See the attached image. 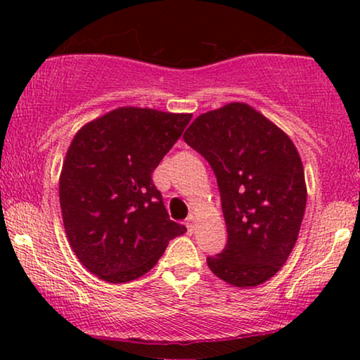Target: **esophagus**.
Instances as JSON below:
<instances>
[{"label": "esophagus", "mask_w": 360, "mask_h": 360, "mask_svg": "<svg viewBox=\"0 0 360 360\" xmlns=\"http://www.w3.org/2000/svg\"><path fill=\"white\" fill-rule=\"evenodd\" d=\"M195 221H196V218L193 214H190L188 218H186V228H188V231L195 229Z\"/></svg>", "instance_id": "1"}]
</instances>
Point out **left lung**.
<instances>
[{"label":"left lung","instance_id":"8db88e82","mask_svg":"<svg viewBox=\"0 0 360 360\" xmlns=\"http://www.w3.org/2000/svg\"><path fill=\"white\" fill-rule=\"evenodd\" d=\"M184 139L213 169L228 228L223 252L206 259L210 270L240 288L267 282L287 262L307 206L297 147L245 103L203 112Z\"/></svg>","mask_w":360,"mask_h":360}]
</instances>
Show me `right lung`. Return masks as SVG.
I'll return each mask as SVG.
<instances>
[{
  "instance_id": "1",
  "label": "right lung",
  "mask_w": 360,
  "mask_h": 360,
  "mask_svg": "<svg viewBox=\"0 0 360 360\" xmlns=\"http://www.w3.org/2000/svg\"><path fill=\"white\" fill-rule=\"evenodd\" d=\"M191 120L124 106L88 122L63 160L58 196L78 260L110 283L149 272L186 228L169 218L152 172Z\"/></svg>"
}]
</instances>
